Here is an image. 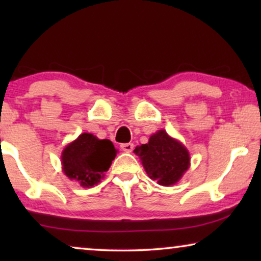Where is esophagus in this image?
<instances>
[{
    "mask_svg": "<svg viewBox=\"0 0 261 261\" xmlns=\"http://www.w3.org/2000/svg\"><path fill=\"white\" fill-rule=\"evenodd\" d=\"M121 148H122V151H124V152L130 153L134 149V145L133 144H122L121 145Z\"/></svg>",
    "mask_w": 261,
    "mask_h": 261,
    "instance_id": "esophagus-1",
    "label": "esophagus"
}]
</instances>
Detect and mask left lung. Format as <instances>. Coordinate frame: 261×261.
Wrapping results in <instances>:
<instances>
[{"label":"left lung","mask_w":261,"mask_h":261,"mask_svg":"<svg viewBox=\"0 0 261 261\" xmlns=\"http://www.w3.org/2000/svg\"><path fill=\"white\" fill-rule=\"evenodd\" d=\"M134 152L148 177L163 187L178 183L190 167L188 148L164 129L152 134L147 144L137 146Z\"/></svg>","instance_id":"left-lung-1"}]
</instances>
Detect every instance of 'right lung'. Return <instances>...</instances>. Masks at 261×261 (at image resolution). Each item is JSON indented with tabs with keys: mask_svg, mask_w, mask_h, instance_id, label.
<instances>
[{
	"mask_svg": "<svg viewBox=\"0 0 261 261\" xmlns=\"http://www.w3.org/2000/svg\"><path fill=\"white\" fill-rule=\"evenodd\" d=\"M117 149L108 139H98L91 133H83L62 152L63 172L81 187L92 188L106 176Z\"/></svg>",
	"mask_w": 261,
	"mask_h": 261,
	"instance_id": "obj_1",
	"label": "right lung"
}]
</instances>
